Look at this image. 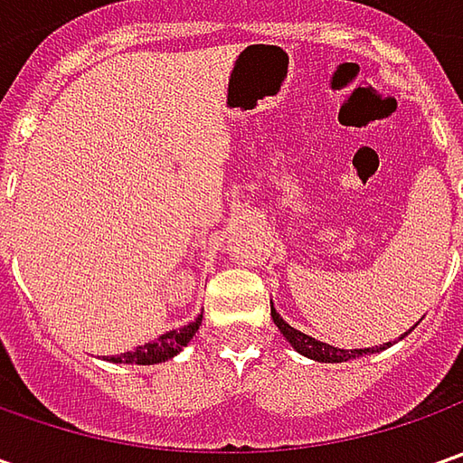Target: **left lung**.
I'll return each instance as SVG.
<instances>
[{
	"label": "left lung",
	"instance_id": "obj_1",
	"mask_svg": "<svg viewBox=\"0 0 463 463\" xmlns=\"http://www.w3.org/2000/svg\"><path fill=\"white\" fill-rule=\"evenodd\" d=\"M270 317H273L276 327L280 329V335L291 343V347H294L296 353L307 355V358H311V361H319V364H343V361L364 358V355H371V353H382V350H386V347L392 345V343H383V345L353 347V350H345V347H335V345H327V343H319L317 337L304 335L301 329L291 327V325L278 314L276 307H273V301H270ZM404 335H407V332H404ZM404 335H402V337H404Z\"/></svg>",
	"mask_w": 463,
	"mask_h": 463
}]
</instances>
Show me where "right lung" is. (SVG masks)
<instances>
[{"mask_svg":"<svg viewBox=\"0 0 463 463\" xmlns=\"http://www.w3.org/2000/svg\"><path fill=\"white\" fill-rule=\"evenodd\" d=\"M201 319L203 314H198L190 325L180 329H169L165 335H159L152 343H144L136 350H128V353H120V355H110L105 361L110 364H136V365H154V364H165L169 358H175L183 347L193 340V335L201 327Z\"/></svg>","mask_w":463,"mask_h":463,"instance_id":"right-lung-1","label":"right lung"}]
</instances>
